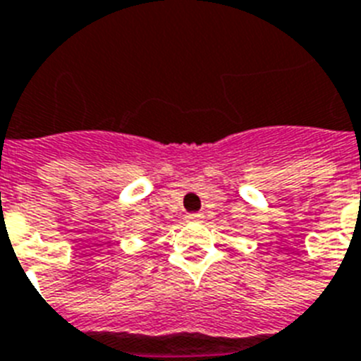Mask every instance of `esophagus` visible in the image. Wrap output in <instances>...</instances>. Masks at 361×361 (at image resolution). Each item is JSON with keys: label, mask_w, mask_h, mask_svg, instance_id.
I'll return each mask as SVG.
<instances>
[{"label": "esophagus", "mask_w": 361, "mask_h": 361, "mask_svg": "<svg viewBox=\"0 0 361 361\" xmlns=\"http://www.w3.org/2000/svg\"><path fill=\"white\" fill-rule=\"evenodd\" d=\"M185 219H187V221H189V222H198V221H202L204 216H202L200 213H189V215H187Z\"/></svg>", "instance_id": "1"}]
</instances>
